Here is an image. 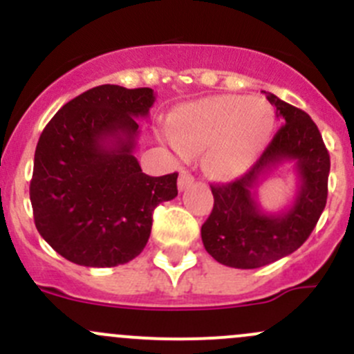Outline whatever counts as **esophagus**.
<instances>
[{
  "label": "esophagus",
  "mask_w": 354,
  "mask_h": 354,
  "mask_svg": "<svg viewBox=\"0 0 354 354\" xmlns=\"http://www.w3.org/2000/svg\"><path fill=\"white\" fill-rule=\"evenodd\" d=\"M192 183H194V176H192L188 171H185V169L181 171L180 178H178V188H180V192L185 190L187 187H190Z\"/></svg>",
  "instance_id": "esophagus-1"
}]
</instances>
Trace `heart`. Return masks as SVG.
Instances as JSON below:
<instances>
[{"label":"heart","instance_id":"heart-1","mask_svg":"<svg viewBox=\"0 0 354 354\" xmlns=\"http://www.w3.org/2000/svg\"><path fill=\"white\" fill-rule=\"evenodd\" d=\"M274 128V111L260 97L212 95L174 114L171 144L181 154L205 152L216 178H236L262 154Z\"/></svg>","mask_w":354,"mask_h":354}]
</instances>
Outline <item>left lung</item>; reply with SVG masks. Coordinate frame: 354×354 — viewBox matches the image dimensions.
<instances>
[{
	"label": "left lung",
	"instance_id": "obj_1",
	"mask_svg": "<svg viewBox=\"0 0 354 354\" xmlns=\"http://www.w3.org/2000/svg\"><path fill=\"white\" fill-rule=\"evenodd\" d=\"M283 127L252 169L227 185H212L214 209L202 226L207 253L234 269H257L289 255L306 241L327 202L330 157L305 111L267 92ZM284 162L295 164V200L277 214L256 200L259 178Z\"/></svg>",
	"mask_w": 354,
	"mask_h": 354
}]
</instances>
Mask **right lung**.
I'll list each match as a JSON object with an SVG mask.
<instances>
[{
  "label": "right lung",
  "mask_w": 354,
  "mask_h": 354,
  "mask_svg": "<svg viewBox=\"0 0 354 354\" xmlns=\"http://www.w3.org/2000/svg\"><path fill=\"white\" fill-rule=\"evenodd\" d=\"M154 101L149 87L99 85L66 102L41 133L30 181L35 227L70 262L133 260L156 207L178 195V173L149 176L135 157L138 118Z\"/></svg>",
  "instance_id": "add662e5"
}]
</instances>
